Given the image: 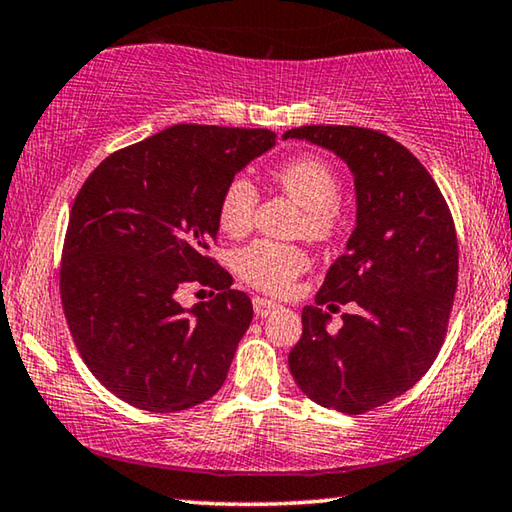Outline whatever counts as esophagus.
<instances>
[{
	"instance_id": "esophagus-1",
	"label": "esophagus",
	"mask_w": 512,
	"mask_h": 512,
	"mask_svg": "<svg viewBox=\"0 0 512 512\" xmlns=\"http://www.w3.org/2000/svg\"><path fill=\"white\" fill-rule=\"evenodd\" d=\"M253 308H255V315L264 319V317H269L271 312H276V310L280 308V305L269 301V299H262V296H255V299H253Z\"/></svg>"
}]
</instances>
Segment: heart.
I'll list each match as a JSON object with an SVG mask.
<instances>
[{
	"mask_svg": "<svg viewBox=\"0 0 512 512\" xmlns=\"http://www.w3.org/2000/svg\"><path fill=\"white\" fill-rule=\"evenodd\" d=\"M273 179L289 200L303 209L299 232L312 241L331 239L338 230V209L342 186L329 160L301 154L282 163ZM257 188L248 177H234L218 202V225L230 236L250 230L257 209ZM234 269L250 285L269 294L287 292L294 278L308 269V255L296 246L273 241H255L234 255Z\"/></svg>",
	"mask_w": 512,
	"mask_h": 512,
	"instance_id": "obj_1",
	"label": "heart"
}]
</instances>
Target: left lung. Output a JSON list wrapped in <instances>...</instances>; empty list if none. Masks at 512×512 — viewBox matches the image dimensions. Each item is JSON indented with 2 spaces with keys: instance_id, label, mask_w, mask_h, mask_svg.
Returning <instances> with one entry per match:
<instances>
[{
  "instance_id": "1",
  "label": "left lung",
  "mask_w": 512,
  "mask_h": 512,
  "mask_svg": "<svg viewBox=\"0 0 512 512\" xmlns=\"http://www.w3.org/2000/svg\"><path fill=\"white\" fill-rule=\"evenodd\" d=\"M282 137L333 151L356 188V227L301 312L289 370L310 400L363 414L409 391L437 358L457 289L453 216L430 172L393 137L358 126H301ZM349 300L357 315L329 334L321 305Z\"/></svg>"
}]
</instances>
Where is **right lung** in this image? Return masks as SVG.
Listing matches in <instances>:
<instances>
[{"mask_svg":"<svg viewBox=\"0 0 512 512\" xmlns=\"http://www.w3.org/2000/svg\"><path fill=\"white\" fill-rule=\"evenodd\" d=\"M271 147L266 128L179 124L114 151L80 188L61 303L87 368L117 398L170 414L225 384L253 303L207 250L225 186ZM190 281L219 294L183 309Z\"/></svg>","mask_w":512,"mask_h":512,"instance_id":"obj_1","label":"right lung"}]
</instances>
